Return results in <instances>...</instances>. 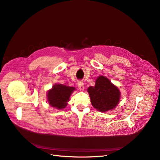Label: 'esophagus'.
I'll list each match as a JSON object with an SVG mask.
<instances>
[{
    "label": "esophagus",
    "instance_id": "34e87169",
    "mask_svg": "<svg viewBox=\"0 0 160 160\" xmlns=\"http://www.w3.org/2000/svg\"><path fill=\"white\" fill-rule=\"evenodd\" d=\"M77 86H78V88L79 89L81 90H84L85 88H84V83H83V82L79 81L78 83H77Z\"/></svg>",
    "mask_w": 160,
    "mask_h": 160
}]
</instances>
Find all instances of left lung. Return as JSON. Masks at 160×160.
Instances as JSON below:
<instances>
[{"label":"left lung","instance_id":"obj_1","mask_svg":"<svg viewBox=\"0 0 160 160\" xmlns=\"http://www.w3.org/2000/svg\"><path fill=\"white\" fill-rule=\"evenodd\" d=\"M88 92L93 107L100 112L115 109L121 98V92L118 87L103 75L97 78L95 86L89 87Z\"/></svg>","mask_w":160,"mask_h":160}]
</instances>
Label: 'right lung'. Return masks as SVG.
<instances>
[{
  "instance_id": "add662e5",
  "label": "right lung",
  "mask_w": 160,
  "mask_h": 160,
  "mask_svg": "<svg viewBox=\"0 0 160 160\" xmlns=\"http://www.w3.org/2000/svg\"><path fill=\"white\" fill-rule=\"evenodd\" d=\"M76 89L60 83L55 84L47 93V102L52 108L62 109L66 108L71 94Z\"/></svg>"
}]
</instances>
